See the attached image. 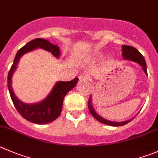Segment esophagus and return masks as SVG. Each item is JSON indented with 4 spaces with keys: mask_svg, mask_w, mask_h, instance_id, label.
<instances>
[{
    "mask_svg": "<svg viewBox=\"0 0 158 158\" xmlns=\"http://www.w3.org/2000/svg\"><path fill=\"white\" fill-rule=\"evenodd\" d=\"M79 80L80 82H89L90 78L88 75L86 74H82L79 76Z\"/></svg>",
    "mask_w": 158,
    "mask_h": 158,
    "instance_id": "34e87169",
    "label": "esophagus"
}]
</instances>
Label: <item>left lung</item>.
<instances>
[{
  "mask_svg": "<svg viewBox=\"0 0 158 158\" xmlns=\"http://www.w3.org/2000/svg\"><path fill=\"white\" fill-rule=\"evenodd\" d=\"M122 50H123V57L124 59H128V60L133 61V62H135L137 63H138L139 65H141L142 69L144 71V73L148 75L147 73V65L146 62H145V59L143 58V56H142L141 53L137 49V48H134L132 46H130V45H122ZM92 97L90 96L89 99L88 101V108L89 110L90 113L92 114V116L96 119L100 123H104V124L110 125V126L113 127H119V126H123V125L127 124L129 122H131L133 119H131L129 120H127V121L123 122H112L110 120H105L104 118L99 116L97 113L95 112V110H93V106H92V102H91Z\"/></svg>",
  "mask_w": 158,
  "mask_h": 158,
  "instance_id": "1",
  "label": "left lung"
}]
</instances>
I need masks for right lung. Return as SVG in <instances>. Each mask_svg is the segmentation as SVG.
Masks as SVG:
<instances>
[{
	"label": "right lung",
	"instance_id": "1",
	"mask_svg": "<svg viewBox=\"0 0 158 158\" xmlns=\"http://www.w3.org/2000/svg\"><path fill=\"white\" fill-rule=\"evenodd\" d=\"M36 48H43L51 52L55 57H59L60 51L59 47L56 45H52L45 39L36 38L27 42L24 46L18 50L15 56L14 62L7 76V87L14 106L23 118L34 123L46 124L54 121L61 114L64 97L73 87L76 86L79 78H75L74 79L69 82H58L51 93L43 101L38 103L25 104L20 101L15 96L12 90L11 76L21 56L27 52L35 49Z\"/></svg>",
	"mask_w": 158,
	"mask_h": 158
}]
</instances>
